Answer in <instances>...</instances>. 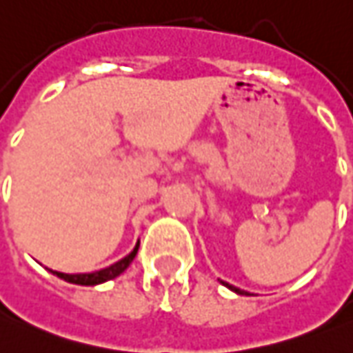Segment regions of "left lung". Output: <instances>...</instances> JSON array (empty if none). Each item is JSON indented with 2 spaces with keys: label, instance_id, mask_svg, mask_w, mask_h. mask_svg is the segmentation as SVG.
I'll return each mask as SVG.
<instances>
[{
  "label": "left lung",
  "instance_id": "obj_1",
  "mask_svg": "<svg viewBox=\"0 0 353 353\" xmlns=\"http://www.w3.org/2000/svg\"><path fill=\"white\" fill-rule=\"evenodd\" d=\"M223 284H225L227 288H230L232 292H236V294H248V292H244V290H240V288H236V286H232V284H228V283H223Z\"/></svg>",
  "mask_w": 353,
  "mask_h": 353
}]
</instances>
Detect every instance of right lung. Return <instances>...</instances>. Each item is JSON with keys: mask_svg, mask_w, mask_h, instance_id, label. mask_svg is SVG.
I'll list each match as a JSON object with an SVG mask.
<instances>
[{"mask_svg": "<svg viewBox=\"0 0 353 353\" xmlns=\"http://www.w3.org/2000/svg\"><path fill=\"white\" fill-rule=\"evenodd\" d=\"M138 248H140V242H136L134 250L130 252L128 255H125L123 259H119L117 263L109 265L105 269H99V271H94V273H77V274H69V273H59V271H51L50 273L57 274L59 279L63 281H67L70 284H80V286H96V284L107 283V281H111V279H115L121 273H125L126 269H128V265L132 263V259L138 254Z\"/></svg>", "mask_w": 353, "mask_h": 353, "instance_id": "right-lung-1", "label": "right lung"}]
</instances>
